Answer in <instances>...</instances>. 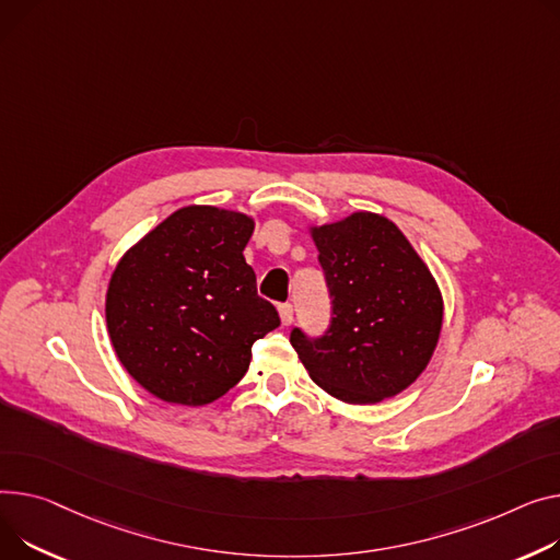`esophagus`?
<instances>
[{
    "mask_svg": "<svg viewBox=\"0 0 560 560\" xmlns=\"http://www.w3.org/2000/svg\"><path fill=\"white\" fill-rule=\"evenodd\" d=\"M279 315H281V324H283V326H290V324H292V304H288V302L281 304V306H279Z\"/></svg>",
    "mask_w": 560,
    "mask_h": 560,
    "instance_id": "esophagus-1",
    "label": "esophagus"
}]
</instances>
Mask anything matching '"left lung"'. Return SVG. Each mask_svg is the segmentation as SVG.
<instances>
[{
	"instance_id": "left-lung-1",
	"label": "left lung",
	"mask_w": 560,
	"mask_h": 560,
	"mask_svg": "<svg viewBox=\"0 0 560 560\" xmlns=\"http://www.w3.org/2000/svg\"><path fill=\"white\" fill-rule=\"evenodd\" d=\"M330 324L290 345L311 378L345 402H378L412 385L436 347L443 302L415 247L383 215L353 213L313 230Z\"/></svg>"
}]
</instances>
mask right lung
Segmentation results:
<instances>
[{
  "mask_svg": "<svg viewBox=\"0 0 560 560\" xmlns=\"http://www.w3.org/2000/svg\"><path fill=\"white\" fill-rule=\"evenodd\" d=\"M254 220L215 207H184L143 236L109 279L105 317L128 374L177 405L228 394L275 330L277 308L258 296L243 249Z\"/></svg>",
  "mask_w": 560,
  "mask_h": 560,
  "instance_id": "1",
  "label": "right lung"
}]
</instances>
